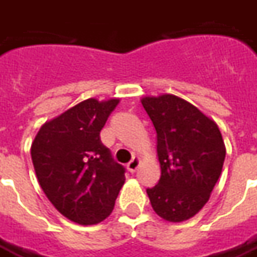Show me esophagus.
<instances>
[{
  "label": "esophagus",
  "mask_w": 257,
  "mask_h": 257,
  "mask_svg": "<svg viewBox=\"0 0 257 257\" xmlns=\"http://www.w3.org/2000/svg\"><path fill=\"white\" fill-rule=\"evenodd\" d=\"M139 165H140V160L138 158V157H134V158L131 160V162L126 165V169H128L131 173H134L136 172V169L139 168Z\"/></svg>",
  "instance_id": "obj_1"
}]
</instances>
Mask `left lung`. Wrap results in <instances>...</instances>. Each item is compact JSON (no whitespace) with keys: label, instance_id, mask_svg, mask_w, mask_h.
<instances>
[{"label":"left lung","instance_id":"8db88e82","mask_svg":"<svg viewBox=\"0 0 257 257\" xmlns=\"http://www.w3.org/2000/svg\"><path fill=\"white\" fill-rule=\"evenodd\" d=\"M142 104L156 128L161 165L160 182L147 189L151 206L164 220H189L208 202L221 173L226 146L219 126L179 96H146Z\"/></svg>","mask_w":257,"mask_h":257}]
</instances>
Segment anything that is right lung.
I'll list each match as a JSON object with an SVG mask.
<instances>
[{
    "mask_svg": "<svg viewBox=\"0 0 257 257\" xmlns=\"http://www.w3.org/2000/svg\"><path fill=\"white\" fill-rule=\"evenodd\" d=\"M119 99H86L42 125L31 145L38 183L68 220L97 224L114 209L125 168L114 162L100 131Z\"/></svg>",
    "mask_w": 257,
    "mask_h": 257,
    "instance_id": "add662e5",
    "label": "right lung"
}]
</instances>
